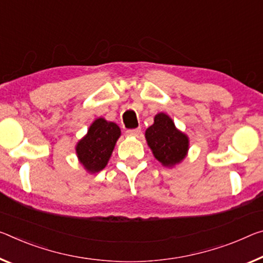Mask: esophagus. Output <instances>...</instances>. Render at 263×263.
Masks as SVG:
<instances>
[{"mask_svg":"<svg viewBox=\"0 0 263 263\" xmlns=\"http://www.w3.org/2000/svg\"><path fill=\"white\" fill-rule=\"evenodd\" d=\"M141 130L140 128H133V130H127L126 131V136L128 137H138L140 135Z\"/></svg>","mask_w":263,"mask_h":263,"instance_id":"34e87169","label":"esophagus"}]
</instances>
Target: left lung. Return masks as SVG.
Wrapping results in <instances>:
<instances>
[{
    "mask_svg": "<svg viewBox=\"0 0 263 263\" xmlns=\"http://www.w3.org/2000/svg\"><path fill=\"white\" fill-rule=\"evenodd\" d=\"M148 147L156 159L165 167H174L187 157L189 136L177 128L172 118L164 112L154 116V122L145 131Z\"/></svg>",
    "mask_w": 263,
    "mask_h": 263,
    "instance_id": "1",
    "label": "left lung"
}]
</instances>
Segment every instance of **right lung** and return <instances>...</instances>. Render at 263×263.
I'll list each match as a JSON object with an SVG mask.
<instances>
[{"label":"right lung","instance_id":"1","mask_svg":"<svg viewBox=\"0 0 263 263\" xmlns=\"http://www.w3.org/2000/svg\"><path fill=\"white\" fill-rule=\"evenodd\" d=\"M120 135L116 123L107 122L103 117L93 120L86 135L76 144L78 161L87 173L93 174L105 168Z\"/></svg>","mask_w":263,"mask_h":263}]
</instances>
